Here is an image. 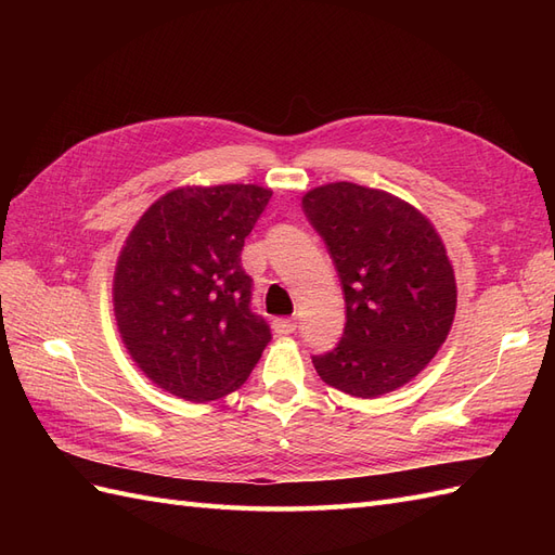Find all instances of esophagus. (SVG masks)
<instances>
[{
  "mask_svg": "<svg viewBox=\"0 0 555 555\" xmlns=\"http://www.w3.org/2000/svg\"><path fill=\"white\" fill-rule=\"evenodd\" d=\"M273 328H275L278 335H289V333L296 331V322H294V319H275Z\"/></svg>",
  "mask_w": 555,
  "mask_h": 555,
  "instance_id": "1",
  "label": "esophagus"
}]
</instances>
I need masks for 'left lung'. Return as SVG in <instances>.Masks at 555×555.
<instances>
[{
  "label": "left lung",
  "mask_w": 555,
  "mask_h": 555,
  "mask_svg": "<svg viewBox=\"0 0 555 555\" xmlns=\"http://www.w3.org/2000/svg\"><path fill=\"white\" fill-rule=\"evenodd\" d=\"M304 210L328 245L347 322L314 371L333 389L379 398L438 354L456 317V275L428 217L408 201L357 182L319 184Z\"/></svg>",
  "instance_id": "left-lung-1"
}]
</instances>
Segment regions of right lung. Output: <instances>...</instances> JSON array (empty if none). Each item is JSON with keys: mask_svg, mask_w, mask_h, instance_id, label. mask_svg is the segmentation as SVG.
Returning <instances> with one entry per match:
<instances>
[{"mask_svg": "<svg viewBox=\"0 0 555 555\" xmlns=\"http://www.w3.org/2000/svg\"><path fill=\"white\" fill-rule=\"evenodd\" d=\"M273 192L188 184L133 224L113 275V312L131 361L159 389L192 402L241 389L271 328L249 310L241 251Z\"/></svg>", "mask_w": 555, "mask_h": 555, "instance_id": "right-lung-1", "label": "right lung"}]
</instances>
